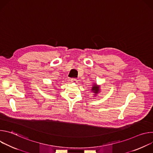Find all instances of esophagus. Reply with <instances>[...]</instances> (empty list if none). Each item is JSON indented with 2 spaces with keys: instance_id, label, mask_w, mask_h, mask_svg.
<instances>
[{
  "instance_id": "esophagus-1",
  "label": "esophagus",
  "mask_w": 153,
  "mask_h": 153,
  "mask_svg": "<svg viewBox=\"0 0 153 153\" xmlns=\"http://www.w3.org/2000/svg\"><path fill=\"white\" fill-rule=\"evenodd\" d=\"M71 81L72 83H77V82L76 79H71Z\"/></svg>"
}]
</instances>
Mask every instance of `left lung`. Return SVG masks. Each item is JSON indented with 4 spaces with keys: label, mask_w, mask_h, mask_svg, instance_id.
<instances>
[{
    "label": "left lung",
    "mask_w": 153,
    "mask_h": 153,
    "mask_svg": "<svg viewBox=\"0 0 153 153\" xmlns=\"http://www.w3.org/2000/svg\"><path fill=\"white\" fill-rule=\"evenodd\" d=\"M91 90V92L94 93L93 94L94 96H96L100 91V85H98L96 84V83H94L93 84Z\"/></svg>",
    "instance_id": "obj_1"
}]
</instances>
